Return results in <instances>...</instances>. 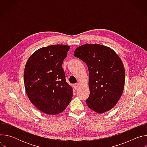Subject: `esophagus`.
<instances>
[{
  "instance_id": "obj_1",
  "label": "esophagus",
  "mask_w": 147,
  "mask_h": 147,
  "mask_svg": "<svg viewBox=\"0 0 147 147\" xmlns=\"http://www.w3.org/2000/svg\"><path fill=\"white\" fill-rule=\"evenodd\" d=\"M74 89L76 90H77L79 87H80V85H79V84H74Z\"/></svg>"
}]
</instances>
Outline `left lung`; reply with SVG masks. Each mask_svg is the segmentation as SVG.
<instances>
[{"instance_id":"8db88e82","label":"left lung","mask_w":147,"mask_h":147,"mask_svg":"<svg viewBox=\"0 0 147 147\" xmlns=\"http://www.w3.org/2000/svg\"><path fill=\"white\" fill-rule=\"evenodd\" d=\"M74 55L88 66L90 96L86 103L91 109L103 113L119 101L124 86L125 71L115 52L99 44H86L77 48Z\"/></svg>"}]
</instances>
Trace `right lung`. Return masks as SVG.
Instances as JSON below:
<instances>
[{
  "instance_id": "obj_1",
  "label": "right lung",
  "mask_w": 147,
  "mask_h": 147,
  "mask_svg": "<svg viewBox=\"0 0 147 147\" xmlns=\"http://www.w3.org/2000/svg\"><path fill=\"white\" fill-rule=\"evenodd\" d=\"M70 48L65 45L42 48L27 61L24 73L27 95L34 105L45 113L59 114L71 102L72 88L62 68Z\"/></svg>"
}]
</instances>
